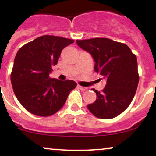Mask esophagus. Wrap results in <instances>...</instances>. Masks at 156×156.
I'll return each instance as SVG.
<instances>
[{
  "label": "esophagus",
  "mask_w": 156,
  "mask_h": 156,
  "mask_svg": "<svg viewBox=\"0 0 156 156\" xmlns=\"http://www.w3.org/2000/svg\"><path fill=\"white\" fill-rule=\"evenodd\" d=\"M78 87L80 89V90H83V91H85L87 89V87H82V86H80V85H78Z\"/></svg>",
  "instance_id": "34e87169"
}]
</instances>
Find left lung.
Segmentation results:
<instances>
[{
	"instance_id": "obj_1",
	"label": "left lung",
	"mask_w": 156,
	"mask_h": 156,
	"mask_svg": "<svg viewBox=\"0 0 156 156\" xmlns=\"http://www.w3.org/2000/svg\"><path fill=\"white\" fill-rule=\"evenodd\" d=\"M80 48L92 55L94 69L106 80L102 92L92 89L97 99L87 105L101 119H112L130 104L139 83L137 58L125 44L107 38L76 40Z\"/></svg>"
}]
</instances>
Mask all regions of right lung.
<instances>
[{
  "label": "right lung",
  "instance_id": "obj_1",
  "mask_svg": "<svg viewBox=\"0 0 156 156\" xmlns=\"http://www.w3.org/2000/svg\"><path fill=\"white\" fill-rule=\"evenodd\" d=\"M74 40L55 36L38 37L20 48L11 74L14 92L21 105L31 114L48 117L63 107L77 83L71 80L51 78L64 48Z\"/></svg>",
  "mask_w": 156,
  "mask_h": 156
}]
</instances>
